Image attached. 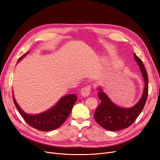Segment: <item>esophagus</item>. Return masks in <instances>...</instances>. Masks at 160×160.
Segmentation results:
<instances>
[{"instance_id": "34e87169", "label": "esophagus", "mask_w": 160, "mask_h": 160, "mask_svg": "<svg viewBox=\"0 0 160 160\" xmlns=\"http://www.w3.org/2000/svg\"><path fill=\"white\" fill-rule=\"evenodd\" d=\"M91 89V86L90 85H88L86 87H83L81 90V93H82V96L83 97H88L90 93Z\"/></svg>"}]
</instances>
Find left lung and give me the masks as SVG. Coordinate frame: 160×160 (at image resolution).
I'll return each instance as SVG.
<instances>
[{
    "label": "left lung",
    "mask_w": 160,
    "mask_h": 160,
    "mask_svg": "<svg viewBox=\"0 0 160 160\" xmlns=\"http://www.w3.org/2000/svg\"><path fill=\"white\" fill-rule=\"evenodd\" d=\"M133 55L144 78L145 85L143 93L136 105L130 108H123L113 103L102 89L98 88V97L101 100V102L97 108L93 116L97 123L106 130L117 131L128 128L136 121L146 103L148 91L147 73L139 58L135 53Z\"/></svg>",
    "instance_id": "1"
}]
</instances>
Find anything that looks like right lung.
I'll return each instance as SVG.
<instances>
[{
	"label": "right lung",
	"mask_w": 160,
	"mask_h": 160,
	"mask_svg": "<svg viewBox=\"0 0 160 160\" xmlns=\"http://www.w3.org/2000/svg\"><path fill=\"white\" fill-rule=\"evenodd\" d=\"M28 53L24 54L18 60V62ZM13 102L18 111L30 127L41 131H50L55 130L65 121L69 117L72 108L77 100V96L74 94L66 95L62 97L54 107L50 110L38 115H28L24 113L16 102L13 97Z\"/></svg>",
	"instance_id": "right-lung-1"
}]
</instances>
